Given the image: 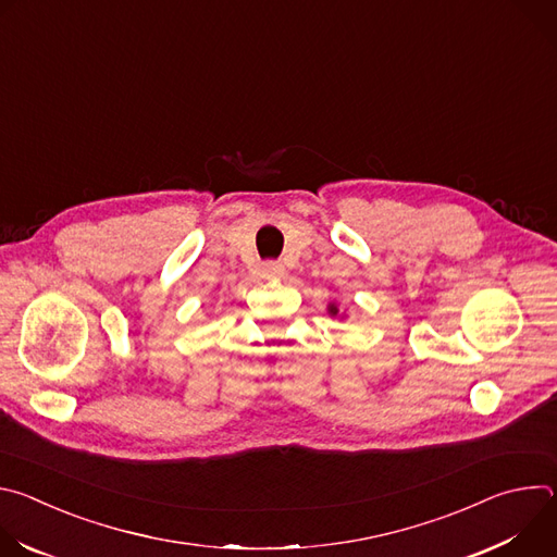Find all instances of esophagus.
<instances>
[{"instance_id":"1","label":"esophagus","mask_w":557,"mask_h":557,"mask_svg":"<svg viewBox=\"0 0 557 557\" xmlns=\"http://www.w3.org/2000/svg\"><path fill=\"white\" fill-rule=\"evenodd\" d=\"M260 273H262V277H267V280H275V277H282V275H284V267H282L280 262H264V264L260 267Z\"/></svg>"}]
</instances>
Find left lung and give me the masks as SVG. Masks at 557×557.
<instances>
[{
	"mask_svg": "<svg viewBox=\"0 0 557 557\" xmlns=\"http://www.w3.org/2000/svg\"><path fill=\"white\" fill-rule=\"evenodd\" d=\"M326 312H329L331 317H339V320H346V310H344V312H339V306H337V301H329V306H326Z\"/></svg>",
	"mask_w": 557,
	"mask_h": 557,
	"instance_id": "obj_1",
	"label": "left lung"
}]
</instances>
